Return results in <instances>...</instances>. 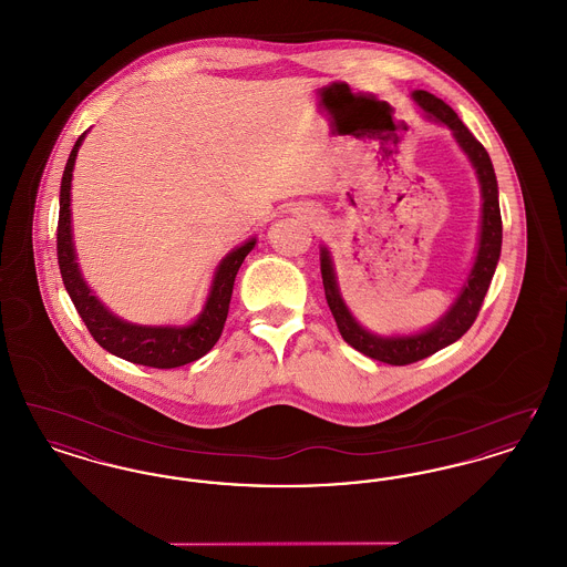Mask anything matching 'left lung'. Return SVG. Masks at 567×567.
<instances>
[{"instance_id": "obj_1", "label": "left lung", "mask_w": 567, "mask_h": 567, "mask_svg": "<svg viewBox=\"0 0 567 567\" xmlns=\"http://www.w3.org/2000/svg\"><path fill=\"white\" fill-rule=\"evenodd\" d=\"M412 100L416 106L425 112V116L449 127L458 148L465 153V157L476 169V178L481 185V231H478V246L474 264L467 271L455 301L449 306V310L435 321V323L414 331V333H393V336H380L354 319L347 301L340 293L338 276L333 268L331 252L327 246H321V274H323L324 297L329 303V310L336 319V324L342 333V338L351 344L352 349L363 352L365 357H372L389 365H408L414 361H421L433 352L446 349L449 344L457 342L458 338L472 327L478 317V310L483 306L488 285L493 280V274L499 261L502 252V215H499V190L497 178L491 157L485 146L472 135V132L461 123L457 112L444 104L440 97H435L427 91H412Z\"/></svg>"}]
</instances>
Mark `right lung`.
I'll list each match as a JSON object with an SVG mask.
<instances>
[{
    "mask_svg": "<svg viewBox=\"0 0 567 567\" xmlns=\"http://www.w3.org/2000/svg\"><path fill=\"white\" fill-rule=\"evenodd\" d=\"M86 132L76 140L70 159L65 163V172L61 178L59 193V227H56V257L59 270L65 285V291L72 297L82 321L95 342L106 351L148 368H181L190 361L204 357L218 342L223 327L227 321L229 301L234 293L236 274L246 259V255L255 248L257 238L229 250L220 264L216 266L210 291L202 312L187 324H137L125 321L110 312L102 299L93 293L82 276L74 236H72V176L74 163L79 157Z\"/></svg>",
    "mask_w": 567,
    "mask_h": 567,
    "instance_id": "1",
    "label": "right lung"
}]
</instances>
